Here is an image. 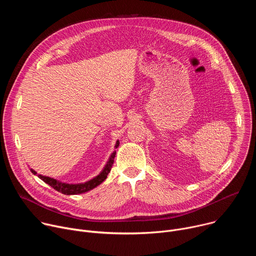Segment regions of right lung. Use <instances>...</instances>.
Returning <instances> with one entry per match:
<instances>
[{"mask_svg":"<svg viewBox=\"0 0 256 256\" xmlns=\"http://www.w3.org/2000/svg\"><path fill=\"white\" fill-rule=\"evenodd\" d=\"M120 144V142L118 140L116 142V148L118 147ZM116 152H114L110 156V158H109L107 164L105 165L104 169L101 171V173L99 175H97L96 177H94L93 179L85 182V184H64V182H60L56 179H54V178H50V177H48V176H42L40 174H38V176L42 180L44 181L46 184L50 186L52 188H54L56 190H58V192H62L64 194H66V196H70V194H84V192H87L93 188H95L96 186H98L99 184H101L102 182L106 179L108 173L110 172L112 170V164L114 162V157H116ZM31 172L33 174H38L34 170L30 169Z\"/></svg>","mask_w":256,"mask_h":256,"instance_id":"1","label":"right lung"}]
</instances>
